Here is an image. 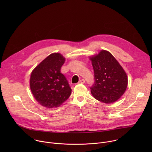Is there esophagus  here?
Segmentation results:
<instances>
[{"label": "esophagus", "mask_w": 152, "mask_h": 152, "mask_svg": "<svg viewBox=\"0 0 152 152\" xmlns=\"http://www.w3.org/2000/svg\"><path fill=\"white\" fill-rule=\"evenodd\" d=\"M85 82V81L84 79H81V80H80L79 81L78 83H84Z\"/></svg>", "instance_id": "34e87169"}]
</instances>
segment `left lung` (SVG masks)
Wrapping results in <instances>:
<instances>
[{"label": "left lung", "mask_w": 152, "mask_h": 152, "mask_svg": "<svg viewBox=\"0 0 152 152\" xmlns=\"http://www.w3.org/2000/svg\"><path fill=\"white\" fill-rule=\"evenodd\" d=\"M94 83L90 87L93 96L104 103H112L124 93L127 76L119 62L108 51L102 50L90 57Z\"/></svg>", "instance_id": "8db88e82"}]
</instances>
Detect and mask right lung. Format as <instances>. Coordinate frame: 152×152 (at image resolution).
Returning a JSON list of instances; mask_svg holds the SVG:
<instances>
[{
  "instance_id": "add662e5",
  "label": "right lung",
  "mask_w": 152,
  "mask_h": 152,
  "mask_svg": "<svg viewBox=\"0 0 152 152\" xmlns=\"http://www.w3.org/2000/svg\"><path fill=\"white\" fill-rule=\"evenodd\" d=\"M65 58L59 53L49 55L33 70L30 88L36 100L48 108L56 107L72 93L66 77L61 73Z\"/></svg>"
}]
</instances>
